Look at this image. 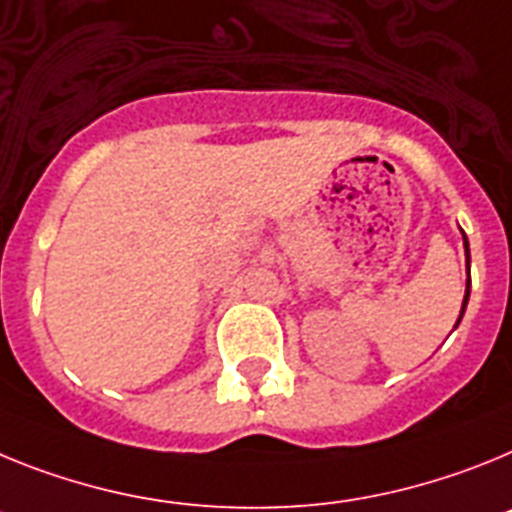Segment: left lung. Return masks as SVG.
<instances>
[{
	"instance_id": "8db88e82",
	"label": "left lung",
	"mask_w": 512,
	"mask_h": 512,
	"mask_svg": "<svg viewBox=\"0 0 512 512\" xmlns=\"http://www.w3.org/2000/svg\"><path fill=\"white\" fill-rule=\"evenodd\" d=\"M461 237H464V252H466V273H469V239H466L464 229H461ZM469 291H471V281H466V293H464V304H461V314H459V319H456V324H453V327H459L461 317H464V311H466V304H469Z\"/></svg>"
}]
</instances>
